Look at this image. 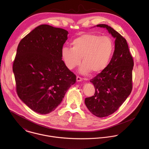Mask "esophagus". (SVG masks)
Segmentation results:
<instances>
[{"label":"esophagus","mask_w":149,"mask_h":149,"mask_svg":"<svg viewBox=\"0 0 149 149\" xmlns=\"http://www.w3.org/2000/svg\"><path fill=\"white\" fill-rule=\"evenodd\" d=\"M76 79H77V82L81 81L83 80V79H82V78H81V77H79V76H77Z\"/></svg>","instance_id":"1"}]
</instances>
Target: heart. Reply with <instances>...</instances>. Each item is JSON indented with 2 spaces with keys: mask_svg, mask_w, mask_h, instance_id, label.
I'll use <instances>...</instances> for the list:
<instances>
[{
  "mask_svg": "<svg viewBox=\"0 0 149 149\" xmlns=\"http://www.w3.org/2000/svg\"><path fill=\"white\" fill-rule=\"evenodd\" d=\"M72 47H64L61 57L69 70L79 66L81 61L80 72L83 74L100 73L110 62L115 50L112 40L107 36L94 33L82 34L71 42Z\"/></svg>",
  "mask_w": 149,
  "mask_h": 149,
  "instance_id": "heart-1",
  "label": "heart"
}]
</instances>
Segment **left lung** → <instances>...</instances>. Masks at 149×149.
I'll return each mask as SVG.
<instances>
[{
	"instance_id": "obj_1",
	"label": "left lung",
	"mask_w": 149,
	"mask_h": 149,
	"mask_svg": "<svg viewBox=\"0 0 149 149\" xmlns=\"http://www.w3.org/2000/svg\"><path fill=\"white\" fill-rule=\"evenodd\" d=\"M96 26L106 28L115 39V50L108 65L90 81L95 88L94 96L85 99L89 111L103 118L118 110L130 95L134 61L125 38L107 24Z\"/></svg>"
}]
</instances>
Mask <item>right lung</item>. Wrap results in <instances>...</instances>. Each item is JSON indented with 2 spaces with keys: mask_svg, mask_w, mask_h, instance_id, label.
<instances>
[{
  "mask_svg": "<svg viewBox=\"0 0 149 149\" xmlns=\"http://www.w3.org/2000/svg\"><path fill=\"white\" fill-rule=\"evenodd\" d=\"M68 31L41 24L18 45L13 70L17 94L31 109L49 113L61 103L76 75L62 60Z\"/></svg>",
  "mask_w": 149,
  "mask_h": 149,
  "instance_id": "obj_1",
  "label": "right lung"
}]
</instances>
